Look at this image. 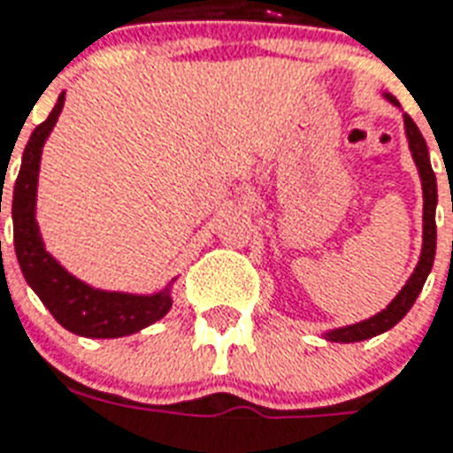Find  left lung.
<instances>
[{"instance_id": "obj_1", "label": "left lung", "mask_w": 453, "mask_h": 453, "mask_svg": "<svg viewBox=\"0 0 453 453\" xmlns=\"http://www.w3.org/2000/svg\"><path fill=\"white\" fill-rule=\"evenodd\" d=\"M386 98L395 105H400L397 98L386 94ZM404 129H407L409 138V150L414 157L418 173H421V185H423V249H421V261L407 280V284L402 287V291L393 298V303L386 310H380L379 315L369 317L365 322L350 324V326H341L326 334V341L334 343H357V341H366V338L379 336L383 331L393 329L395 324L400 322L402 317L407 315L414 301L421 294L423 284L428 280V273L433 270V261H435V247H437V227H435V206H437V178L435 171L430 166L428 157V145L426 138L421 136V131L414 124V119L404 115Z\"/></svg>"}]
</instances>
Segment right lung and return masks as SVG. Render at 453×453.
Wrapping results in <instances>:
<instances>
[{
    "mask_svg": "<svg viewBox=\"0 0 453 453\" xmlns=\"http://www.w3.org/2000/svg\"><path fill=\"white\" fill-rule=\"evenodd\" d=\"M63 103H65V94L58 96L51 115L32 131L30 141L25 145L23 164H20V173L13 188V202H11L18 263L23 270L25 282L42 298L49 312L56 317V322L63 324L67 331L87 338L129 336L150 326L152 322L162 319L169 312V289L152 294V296H136V294H119V291H101L80 282L46 251L37 220H35L42 148L58 122Z\"/></svg>",
    "mask_w": 453,
    "mask_h": 453,
    "instance_id": "right-lung-1",
    "label": "right lung"
}]
</instances>
